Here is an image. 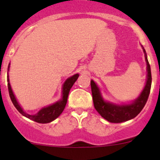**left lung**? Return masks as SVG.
I'll return each mask as SVG.
<instances>
[{
  "mask_svg": "<svg viewBox=\"0 0 160 160\" xmlns=\"http://www.w3.org/2000/svg\"><path fill=\"white\" fill-rule=\"evenodd\" d=\"M143 51L146 54V61L147 64V80H146L145 88L140 96L132 104H125V105H116V104L106 102L101 96L100 90L96 83L93 80L90 81L93 105H94L95 109L104 119L108 122H112V123H120V122H126V121L134 118L141 112L147 102L150 89H151L152 74L146 51L145 49H143Z\"/></svg>",
  "mask_w": 160,
  "mask_h": 160,
  "instance_id": "obj_1",
  "label": "left lung"
}]
</instances>
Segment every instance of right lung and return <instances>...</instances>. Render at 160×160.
<instances>
[{
    "label": "right lung",
    "instance_id": "add662e5",
    "mask_svg": "<svg viewBox=\"0 0 160 160\" xmlns=\"http://www.w3.org/2000/svg\"><path fill=\"white\" fill-rule=\"evenodd\" d=\"M79 74H75V75L72 76V77L66 80V82L63 84V87H62V98L60 101H57L55 104L48 106V107L43 108L36 114H34V115H31V114H27V113H25V111H23V110H22V108L20 107L18 103L16 101V98L14 97V93H13L10 83H9V79H8V88L9 95H10L11 100L12 101L13 104L14 105V107L16 108V109L22 115L28 118L31 119V120L34 121V122H38V123H49V122H52L53 120L57 118L60 115L61 113L63 111L67 102L69 92H70L73 83L77 80Z\"/></svg>",
    "mask_w": 160,
    "mask_h": 160
}]
</instances>
